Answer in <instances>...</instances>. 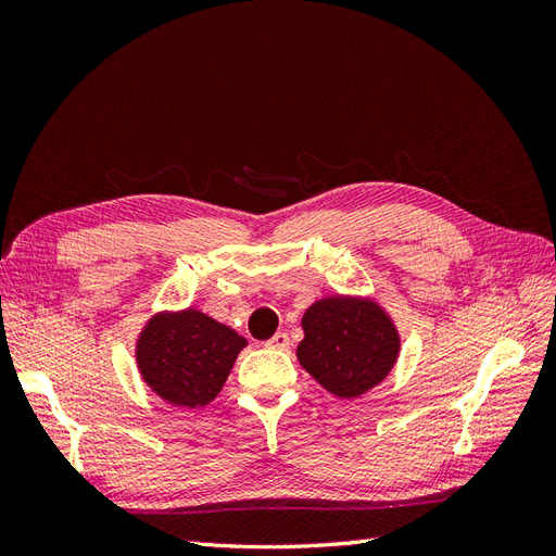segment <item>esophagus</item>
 <instances>
[{"mask_svg":"<svg viewBox=\"0 0 556 556\" xmlns=\"http://www.w3.org/2000/svg\"><path fill=\"white\" fill-rule=\"evenodd\" d=\"M268 348H274V350H288L290 348V336L285 333V331H278L271 341L266 343Z\"/></svg>","mask_w":556,"mask_h":556,"instance_id":"esophagus-1","label":"esophagus"}]
</instances>
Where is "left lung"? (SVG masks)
I'll list each match as a JSON object with an SVG mask.
<instances>
[{
	"label": "left lung",
	"instance_id": "left-lung-1",
	"mask_svg": "<svg viewBox=\"0 0 556 556\" xmlns=\"http://www.w3.org/2000/svg\"><path fill=\"white\" fill-rule=\"evenodd\" d=\"M304 341L296 359L339 399H359L394 368L401 336L378 301L366 296L317 299L301 317Z\"/></svg>",
	"mask_w": 556,
	"mask_h": 556
}]
</instances>
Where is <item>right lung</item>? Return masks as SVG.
<instances>
[{"label": "right lung", "mask_w": 556, "mask_h": 556, "mask_svg": "<svg viewBox=\"0 0 556 556\" xmlns=\"http://www.w3.org/2000/svg\"><path fill=\"white\" fill-rule=\"evenodd\" d=\"M248 345L243 336L197 308L160 311L137 339V368L160 399L178 408H199L220 394Z\"/></svg>", "instance_id": "right-lung-1"}]
</instances>
